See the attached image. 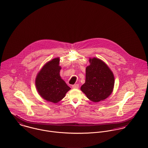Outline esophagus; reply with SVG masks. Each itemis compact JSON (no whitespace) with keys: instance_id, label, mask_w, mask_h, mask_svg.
I'll list each match as a JSON object with an SVG mask.
<instances>
[{"instance_id":"esophagus-1","label":"esophagus","mask_w":148,"mask_h":148,"mask_svg":"<svg viewBox=\"0 0 148 148\" xmlns=\"http://www.w3.org/2000/svg\"><path fill=\"white\" fill-rule=\"evenodd\" d=\"M72 87L73 88H74V89H77V88H79V84L72 85Z\"/></svg>"}]
</instances>
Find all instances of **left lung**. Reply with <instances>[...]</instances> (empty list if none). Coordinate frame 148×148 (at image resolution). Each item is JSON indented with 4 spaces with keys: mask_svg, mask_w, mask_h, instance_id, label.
I'll return each instance as SVG.
<instances>
[{
    "mask_svg": "<svg viewBox=\"0 0 148 148\" xmlns=\"http://www.w3.org/2000/svg\"><path fill=\"white\" fill-rule=\"evenodd\" d=\"M90 65L86 68L85 83L81 90L87 98L95 103L104 100L112 93L114 77L108 66L101 60L89 58Z\"/></svg>",
    "mask_w": 148,
    "mask_h": 148,
    "instance_id": "obj_1",
    "label": "left lung"
}]
</instances>
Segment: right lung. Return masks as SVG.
<instances>
[{"instance_id":"obj_1","label":"right lung","mask_w":148,"mask_h":148,"mask_svg":"<svg viewBox=\"0 0 148 148\" xmlns=\"http://www.w3.org/2000/svg\"><path fill=\"white\" fill-rule=\"evenodd\" d=\"M59 58H55L45 64L37 75L35 84L40 96L53 103L62 100L71 89L60 76L61 66Z\"/></svg>"}]
</instances>
